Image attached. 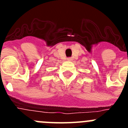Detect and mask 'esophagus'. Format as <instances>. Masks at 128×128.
<instances>
[{
  "label": "esophagus",
  "instance_id": "34e87169",
  "mask_svg": "<svg viewBox=\"0 0 128 128\" xmlns=\"http://www.w3.org/2000/svg\"><path fill=\"white\" fill-rule=\"evenodd\" d=\"M69 60H70V59H69Z\"/></svg>",
  "mask_w": 128,
  "mask_h": 128
}]
</instances>
